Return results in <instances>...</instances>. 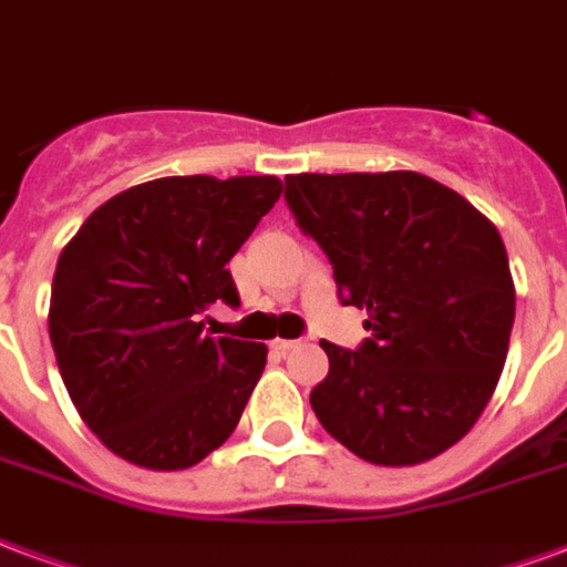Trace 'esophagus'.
Instances as JSON below:
<instances>
[{"instance_id": "obj_1", "label": "esophagus", "mask_w": 567, "mask_h": 567, "mask_svg": "<svg viewBox=\"0 0 567 567\" xmlns=\"http://www.w3.org/2000/svg\"><path fill=\"white\" fill-rule=\"evenodd\" d=\"M293 348H300V341L297 339H276L274 341V351H279V353H291Z\"/></svg>"}]
</instances>
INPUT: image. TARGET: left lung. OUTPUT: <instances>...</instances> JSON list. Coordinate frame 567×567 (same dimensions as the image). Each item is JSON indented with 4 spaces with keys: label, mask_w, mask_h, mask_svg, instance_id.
Instances as JSON below:
<instances>
[{
    "label": "left lung",
    "mask_w": 567,
    "mask_h": 567,
    "mask_svg": "<svg viewBox=\"0 0 567 567\" xmlns=\"http://www.w3.org/2000/svg\"><path fill=\"white\" fill-rule=\"evenodd\" d=\"M285 202L330 258L341 302L369 312L357 351L321 341L318 422L380 466L455 446L494 395L512 339L514 282L494 223L419 172H302L285 178Z\"/></svg>",
    "instance_id": "obj_1"
}]
</instances>
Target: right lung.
Wrapping results in <instances>:
<instances>
[{
    "label": "right lung",
    "mask_w": 567,
    "mask_h": 567,
    "mask_svg": "<svg viewBox=\"0 0 567 567\" xmlns=\"http://www.w3.org/2000/svg\"><path fill=\"white\" fill-rule=\"evenodd\" d=\"M282 196L274 175L157 178L103 202L59 255L50 341L73 408L145 470H187L231 437L267 365L258 341L207 336L240 306L226 270Z\"/></svg>",
    "instance_id": "obj_1"
}]
</instances>
